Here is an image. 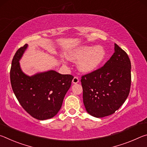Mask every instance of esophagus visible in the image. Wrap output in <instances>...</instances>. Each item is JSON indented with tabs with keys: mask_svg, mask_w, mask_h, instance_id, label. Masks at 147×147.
I'll return each instance as SVG.
<instances>
[{
	"mask_svg": "<svg viewBox=\"0 0 147 147\" xmlns=\"http://www.w3.org/2000/svg\"><path fill=\"white\" fill-rule=\"evenodd\" d=\"M72 82H73V84H77L79 82V79L77 76H74L73 79V81Z\"/></svg>",
	"mask_w": 147,
	"mask_h": 147,
	"instance_id": "34e87169",
	"label": "esophagus"
}]
</instances>
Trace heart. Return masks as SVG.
I'll return each mask as SVG.
<instances>
[{
	"mask_svg": "<svg viewBox=\"0 0 147 147\" xmlns=\"http://www.w3.org/2000/svg\"><path fill=\"white\" fill-rule=\"evenodd\" d=\"M106 51L104 47L83 46L74 49L69 54L67 58L71 61H78V69L84 73L95 71L106 58Z\"/></svg>",
	"mask_w": 147,
	"mask_h": 147,
	"instance_id": "b5f03b06",
	"label": "heart"
}]
</instances>
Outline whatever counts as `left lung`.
Here are the masks:
<instances>
[{"mask_svg":"<svg viewBox=\"0 0 147 147\" xmlns=\"http://www.w3.org/2000/svg\"><path fill=\"white\" fill-rule=\"evenodd\" d=\"M114 49L103 67L82 76L84 104L88 113L97 118L115 113L130 93V58L115 43Z\"/></svg>","mask_w":147,"mask_h":147,"instance_id":"obj_1","label":"left lung"}]
</instances>
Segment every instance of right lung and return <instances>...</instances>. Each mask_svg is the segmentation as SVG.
I'll return each mask as SVG.
<instances>
[{"instance_id":"add662e5","label":"right lung","mask_w":147,"mask_h":147,"mask_svg":"<svg viewBox=\"0 0 147 147\" xmlns=\"http://www.w3.org/2000/svg\"><path fill=\"white\" fill-rule=\"evenodd\" d=\"M27 47L25 44L17 50L12 59L11 88L20 104L32 117L38 120L51 119L60 109L74 77L53 70L26 75L21 70L19 60Z\"/></svg>"}]
</instances>
